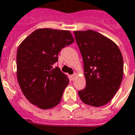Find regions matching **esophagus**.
<instances>
[{"instance_id": "esophagus-1", "label": "esophagus", "mask_w": 135, "mask_h": 135, "mask_svg": "<svg viewBox=\"0 0 135 135\" xmlns=\"http://www.w3.org/2000/svg\"><path fill=\"white\" fill-rule=\"evenodd\" d=\"M77 77V75L76 74V73H75V74H73V75H71V78H72V79L73 80H75V79H76V77Z\"/></svg>"}]
</instances>
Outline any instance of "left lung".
Returning a JSON list of instances; mask_svg holds the SVG:
<instances>
[{"instance_id": "1", "label": "left lung", "mask_w": 135, "mask_h": 135, "mask_svg": "<svg viewBox=\"0 0 135 135\" xmlns=\"http://www.w3.org/2000/svg\"><path fill=\"white\" fill-rule=\"evenodd\" d=\"M84 62L86 86L78 91L83 103L95 107L113 99L123 77V58L112 40L93 30L75 31Z\"/></svg>"}]
</instances>
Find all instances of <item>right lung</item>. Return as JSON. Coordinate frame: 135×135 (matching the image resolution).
Masks as SVG:
<instances>
[{
    "instance_id": "right-lung-1",
    "label": "right lung",
    "mask_w": 135,
    "mask_h": 135,
    "mask_svg": "<svg viewBox=\"0 0 135 135\" xmlns=\"http://www.w3.org/2000/svg\"><path fill=\"white\" fill-rule=\"evenodd\" d=\"M68 30L38 29L25 38L17 52V77L30 103L44 110L58 105L69 83L66 75L53 65L62 48L74 42Z\"/></svg>"
}]
</instances>
